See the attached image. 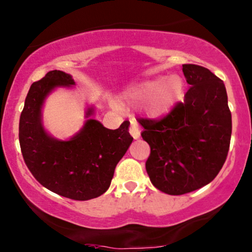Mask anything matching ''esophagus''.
I'll return each mask as SVG.
<instances>
[{
	"instance_id": "34e87169",
	"label": "esophagus",
	"mask_w": 252,
	"mask_h": 252,
	"mask_svg": "<svg viewBox=\"0 0 252 252\" xmlns=\"http://www.w3.org/2000/svg\"><path fill=\"white\" fill-rule=\"evenodd\" d=\"M129 131H130V134H131L132 137L135 138V140L140 138V128H138V126H137V123H136V121H134V120L131 121V124H130Z\"/></svg>"
}]
</instances>
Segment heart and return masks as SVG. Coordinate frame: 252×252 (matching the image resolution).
I'll list each match as a JSON object with an SVG mask.
<instances>
[{
  "mask_svg": "<svg viewBox=\"0 0 252 252\" xmlns=\"http://www.w3.org/2000/svg\"><path fill=\"white\" fill-rule=\"evenodd\" d=\"M185 82L180 76H156L132 84L121 94V99L128 105L143 104L144 111L153 118L169 115L184 97ZM114 109L121 111L120 104L112 103Z\"/></svg>",
  "mask_w": 252,
  "mask_h": 252,
  "instance_id": "obj_1",
  "label": "heart"
}]
</instances>
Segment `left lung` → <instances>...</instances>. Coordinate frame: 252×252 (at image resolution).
Masks as SVG:
<instances>
[{"instance_id": "8db88e82", "label": "left lung", "mask_w": 252, "mask_h": 252, "mask_svg": "<svg viewBox=\"0 0 252 252\" xmlns=\"http://www.w3.org/2000/svg\"><path fill=\"white\" fill-rule=\"evenodd\" d=\"M184 103L161 121L141 120L150 146L146 169L161 192L181 195L216 178L226 160L232 120L224 82L202 66L185 63Z\"/></svg>"}]
</instances>
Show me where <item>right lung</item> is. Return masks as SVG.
<instances>
[{"label": "right lung", "mask_w": 252, "mask_h": 252, "mask_svg": "<svg viewBox=\"0 0 252 252\" xmlns=\"http://www.w3.org/2000/svg\"><path fill=\"white\" fill-rule=\"evenodd\" d=\"M74 85L71 74L58 70L32 84L20 116L19 140L28 169L43 187L65 198L90 200L108 190L134 138L128 121L110 130L94 120V105L86 108L83 126L73 136L65 140L52 136L43 126L46 99L57 89Z\"/></svg>", "instance_id": "1"}]
</instances>
